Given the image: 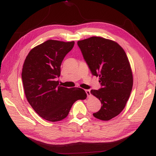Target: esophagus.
Listing matches in <instances>:
<instances>
[{
	"label": "esophagus",
	"mask_w": 156,
	"mask_h": 156,
	"mask_svg": "<svg viewBox=\"0 0 156 156\" xmlns=\"http://www.w3.org/2000/svg\"><path fill=\"white\" fill-rule=\"evenodd\" d=\"M86 93H87L88 97H91V93H90V90H86Z\"/></svg>",
	"instance_id": "34e87169"
}]
</instances>
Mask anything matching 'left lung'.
<instances>
[{"instance_id":"left-lung-1","label":"left lung","mask_w":156,"mask_h":156,"mask_svg":"<svg viewBox=\"0 0 156 156\" xmlns=\"http://www.w3.org/2000/svg\"><path fill=\"white\" fill-rule=\"evenodd\" d=\"M92 75L99 77L102 88L91 90L102 107L93 116L102 121L115 117L123 110L133 87V74L124 49L117 42L101 37L78 41Z\"/></svg>"}]
</instances>
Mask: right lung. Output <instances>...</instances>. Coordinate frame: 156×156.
<instances>
[{
    "label": "right lung",
    "instance_id": "right-lung-1",
    "mask_svg": "<svg viewBox=\"0 0 156 156\" xmlns=\"http://www.w3.org/2000/svg\"><path fill=\"white\" fill-rule=\"evenodd\" d=\"M74 41L49 39L29 51L22 69L25 94L34 111L45 120L56 122L67 117L72 105L87 95L80 88L59 85L60 66Z\"/></svg>",
    "mask_w": 156,
    "mask_h": 156
}]
</instances>
